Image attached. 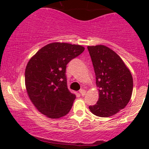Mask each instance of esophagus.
Instances as JSON below:
<instances>
[{"instance_id":"esophagus-1","label":"esophagus","mask_w":149,"mask_h":149,"mask_svg":"<svg viewBox=\"0 0 149 149\" xmlns=\"http://www.w3.org/2000/svg\"><path fill=\"white\" fill-rule=\"evenodd\" d=\"M79 92H80L81 95L83 96V97L86 94V91H85V90H84V89H81L80 91H79Z\"/></svg>"}]
</instances>
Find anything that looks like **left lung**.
<instances>
[{"label":"left lung","mask_w":149,"mask_h":149,"mask_svg":"<svg viewBox=\"0 0 149 149\" xmlns=\"http://www.w3.org/2000/svg\"><path fill=\"white\" fill-rule=\"evenodd\" d=\"M99 88V100L89 106L94 115L107 118L118 113L131 98L133 81L120 57L104 45L88 46Z\"/></svg>","instance_id":"left-lung-1"}]
</instances>
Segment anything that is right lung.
<instances>
[{
    "instance_id": "right-lung-1",
    "label": "right lung",
    "mask_w": 149,
    "mask_h": 149,
    "mask_svg": "<svg viewBox=\"0 0 149 149\" xmlns=\"http://www.w3.org/2000/svg\"><path fill=\"white\" fill-rule=\"evenodd\" d=\"M84 50L79 45L50 43L29 60L25 85L30 100L42 114L55 119L70 112L76 95L68 88L66 65Z\"/></svg>"
}]
</instances>
